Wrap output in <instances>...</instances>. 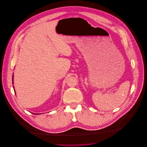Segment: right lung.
<instances>
[{
	"instance_id": "add662e5",
	"label": "right lung",
	"mask_w": 147,
	"mask_h": 147,
	"mask_svg": "<svg viewBox=\"0 0 147 147\" xmlns=\"http://www.w3.org/2000/svg\"><path fill=\"white\" fill-rule=\"evenodd\" d=\"M13 76H12V83H13ZM13 89H14V88H13Z\"/></svg>"
}]
</instances>
